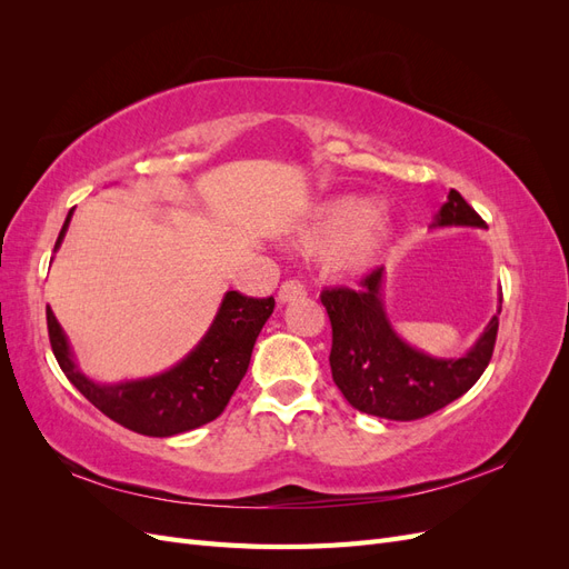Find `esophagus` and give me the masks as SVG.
Wrapping results in <instances>:
<instances>
[{
  "mask_svg": "<svg viewBox=\"0 0 569 569\" xmlns=\"http://www.w3.org/2000/svg\"><path fill=\"white\" fill-rule=\"evenodd\" d=\"M301 297H306V287H303L299 280H287V282H282V287H280V291H278V299H280L282 303L301 299Z\"/></svg>",
  "mask_w": 569,
  "mask_h": 569,
  "instance_id": "esophagus-1",
  "label": "esophagus"
}]
</instances>
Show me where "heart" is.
<instances>
[{"label": "heart", "mask_w": 569, "mask_h": 569, "mask_svg": "<svg viewBox=\"0 0 569 569\" xmlns=\"http://www.w3.org/2000/svg\"><path fill=\"white\" fill-rule=\"evenodd\" d=\"M391 222L368 197H337L316 206L297 232V247L311 256H330L332 266L363 272L389 247Z\"/></svg>", "instance_id": "heart-1"}]
</instances>
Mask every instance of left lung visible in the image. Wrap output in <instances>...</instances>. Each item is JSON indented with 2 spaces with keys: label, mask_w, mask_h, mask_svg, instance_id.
I'll return each mask as SVG.
<instances>
[{
  "label": "left lung",
  "mask_w": 569,
  "mask_h": 569,
  "mask_svg": "<svg viewBox=\"0 0 569 569\" xmlns=\"http://www.w3.org/2000/svg\"><path fill=\"white\" fill-rule=\"evenodd\" d=\"M432 228H487V222L451 189ZM382 282L385 268H377L358 289L337 287L320 295L332 322V380L360 412L401 422L418 420L460 399L487 370L501 306L468 353L437 358L396 335L385 311Z\"/></svg>",
  "instance_id": "1"
}]
</instances>
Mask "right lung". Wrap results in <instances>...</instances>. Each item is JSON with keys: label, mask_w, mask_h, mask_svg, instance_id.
I'll return each mask as SVG.
<instances>
[{"label": "right lung", "mask_w": 569, "mask_h": 569, "mask_svg": "<svg viewBox=\"0 0 569 569\" xmlns=\"http://www.w3.org/2000/svg\"><path fill=\"white\" fill-rule=\"evenodd\" d=\"M54 244L61 247L68 222ZM274 308V299H251L228 291L218 313L197 347L180 363L144 380L99 385L84 375L71 351L66 332L47 306V327L51 351L71 385L113 422L144 437H173L216 420L226 410L230 396L247 375L256 337Z\"/></svg>", "instance_id": "add662e5"}]
</instances>
